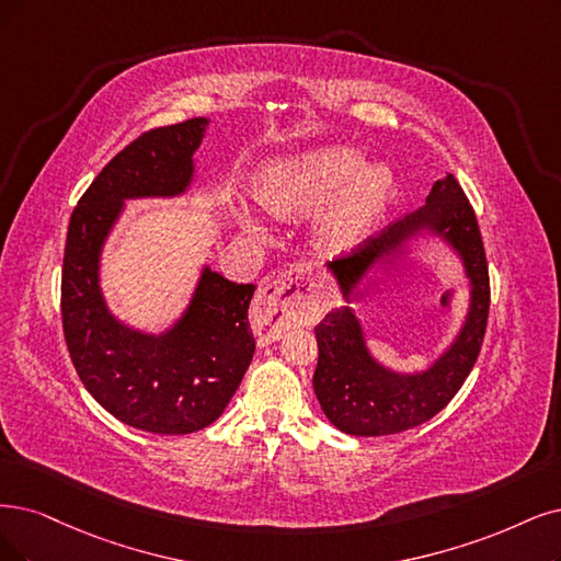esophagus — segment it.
I'll return each mask as SVG.
<instances>
[{"instance_id": "34e87169", "label": "esophagus", "mask_w": 561, "mask_h": 561, "mask_svg": "<svg viewBox=\"0 0 561 561\" xmlns=\"http://www.w3.org/2000/svg\"><path fill=\"white\" fill-rule=\"evenodd\" d=\"M312 282L314 277L307 267H288L286 273L261 286L252 319L263 340H279L288 328L309 323L317 317Z\"/></svg>"}]
</instances>
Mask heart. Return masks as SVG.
Instances as JSON below:
<instances>
[{"label":"heart","mask_w":561,"mask_h":561,"mask_svg":"<svg viewBox=\"0 0 561 561\" xmlns=\"http://www.w3.org/2000/svg\"><path fill=\"white\" fill-rule=\"evenodd\" d=\"M360 165L363 157L348 148L319 150L267 169L259 180L256 196L273 215L302 213L342 190L360 171ZM383 194L386 175L379 169H367L351 181L319 221L323 247L330 252H342L354 244L377 217Z\"/></svg>","instance_id":"obj_1"}]
</instances>
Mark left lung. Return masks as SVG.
Segmentation results:
<instances>
[{
	"label": "left lung",
	"instance_id": "8db88e82",
	"mask_svg": "<svg viewBox=\"0 0 561 561\" xmlns=\"http://www.w3.org/2000/svg\"><path fill=\"white\" fill-rule=\"evenodd\" d=\"M432 226L458 249L471 279V307L462 335L448 354L419 377H400L369 358L360 325L351 309H335L317 328L319 363L314 392L337 430L354 437H383L430 421L455 398L481 354L490 314L488 259L473 207L455 175L437 180L425 205L392 221L379 238H369L333 270L351 294L365 270L396 252L398 242L421 226Z\"/></svg>",
	"mask_w": 561,
	"mask_h": 561
}]
</instances>
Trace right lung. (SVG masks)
Wrapping results in <instances>:
<instances>
[{
  "label": "right lung",
  "instance_id": "right-lung-1",
  "mask_svg": "<svg viewBox=\"0 0 561 561\" xmlns=\"http://www.w3.org/2000/svg\"><path fill=\"white\" fill-rule=\"evenodd\" d=\"M207 119L142 131L88 186L69 221L61 265V328L78 377L122 423L154 434H190L213 425L254 356L247 309L254 284L205 270L186 317L161 337L119 325L101 300L99 249L122 201L180 194Z\"/></svg>",
  "mask_w": 561,
  "mask_h": 561
}]
</instances>
